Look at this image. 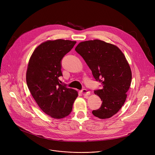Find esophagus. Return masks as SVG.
I'll return each instance as SVG.
<instances>
[{"instance_id":"obj_1","label":"esophagus","mask_w":155,"mask_h":155,"mask_svg":"<svg viewBox=\"0 0 155 155\" xmlns=\"http://www.w3.org/2000/svg\"><path fill=\"white\" fill-rule=\"evenodd\" d=\"M81 92H82V94L84 95V96H87L88 95H90V92H88L87 89H82V91H81Z\"/></svg>"}]
</instances>
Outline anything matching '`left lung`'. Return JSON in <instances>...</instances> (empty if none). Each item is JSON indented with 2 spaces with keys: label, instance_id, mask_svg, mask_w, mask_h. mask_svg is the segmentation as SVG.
I'll return each instance as SVG.
<instances>
[{
  "label": "left lung",
  "instance_id": "8db88e82",
  "mask_svg": "<svg viewBox=\"0 0 155 155\" xmlns=\"http://www.w3.org/2000/svg\"><path fill=\"white\" fill-rule=\"evenodd\" d=\"M75 51L102 86V89L94 91L102 103L92 114L100 119L112 117L123 107L131 83V70L125 56L116 46L99 39L81 42Z\"/></svg>",
  "mask_w": 155,
  "mask_h": 155
}]
</instances>
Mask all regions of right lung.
Instances as JSON below:
<instances>
[{
    "mask_svg": "<svg viewBox=\"0 0 155 155\" xmlns=\"http://www.w3.org/2000/svg\"><path fill=\"white\" fill-rule=\"evenodd\" d=\"M76 44L70 40L47 41L32 54L26 72L29 90L39 108L55 119L68 116L78 96L74 89L60 84L61 60Z\"/></svg>",
    "mask_w": 155,
    "mask_h": 155,
    "instance_id": "1",
    "label": "right lung"
}]
</instances>
